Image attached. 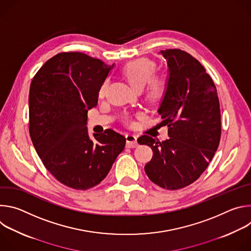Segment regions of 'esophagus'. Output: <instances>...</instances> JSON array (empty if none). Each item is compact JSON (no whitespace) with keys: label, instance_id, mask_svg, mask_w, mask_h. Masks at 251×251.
<instances>
[{"label":"esophagus","instance_id":"34e87169","mask_svg":"<svg viewBox=\"0 0 251 251\" xmlns=\"http://www.w3.org/2000/svg\"><path fill=\"white\" fill-rule=\"evenodd\" d=\"M126 146L128 148H136L138 146L137 137L134 134H127L126 135Z\"/></svg>","mask_w":251,"mask_h":251}]
</instances>
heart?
I'll list each match as a JSON object with an SVG mask.
<instances>
[{"mask_svg": "<svg viewBox=\"0 0 251 251\" xmlns=\"http://www.w3.org/2000/svg\"><path fill=\"white\" fill-rule=\"evenodd\" d=\"M157 71V64L155 61L148 58H139L127 63L123 69L122 75L128 82L136 89L141 90L147 85L146 96L152 103H159L166 95L168 83L164 77L154 76ZM108 81L104 80L98 89V96L103 98L105 96Z\"/></svg>", "mask_w": 251, "mask_h": 251, "instance_id": "heart-1", "label": "heart"}]
</instances>
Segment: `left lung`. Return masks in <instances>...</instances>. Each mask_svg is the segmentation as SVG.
I'll return each instance as SVG.
<instances>
[{"label":"left lung","instance_id":"1","mask_svg":"<svg viewBox=\"0 0 251 251\" xmlns=\"http://www.w3.org/2000/svg\"><path fill=\"white\" fill-rule=\"evenodd\" d=\"M161 52L170 77L159 113L170 138L160 142L143 135L137 141L152 148V160L144 168L150 180L174 191L196 182L216 154L222 135L221 109L217 87L198 59L178 49Z\"/></svg>","mask_w":251,"mask_h":251}]
</instances>
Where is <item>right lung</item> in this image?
I'll return each instance as SVG.
<instances>
[{
	"mask_svg": "<svg viewBox=\"0 0 251 251\" xmlns=\"http://www.w3.org/2000/svg\"><path fill=\"white\" fill-rule=\"evenodd\" d=\"M113 67L77 51L59 52L33 76L28 95V130L47 170L62 185L88 190L109 173L126 138L112 129L93 134L86 121L98 89Z\"/></svg>",
	"mask_w": 251,
	"mask_h": 251,
	"instance_id": "1",
	"label": "right lung"
}]
</instances>
